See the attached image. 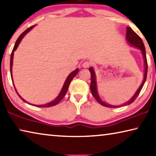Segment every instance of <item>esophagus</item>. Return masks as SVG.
I'll return each mask as SVG.
<instances>
[{"mask_svg":"<svg viewBox=\"0 0 156 156\" xmlns=\"http://www.w3.org/2000/svg\"><path fill=\"white\" fill-rule=\"evenodd\" d=\"M89 65H90V62H88V61L84 62L83 63V65H82V66H83V68H88L89 67Z\"/></svg>","mask_w":156,"mask_h":156,"instance_id":"obj_1","label":"esophagus"}]
</instances>
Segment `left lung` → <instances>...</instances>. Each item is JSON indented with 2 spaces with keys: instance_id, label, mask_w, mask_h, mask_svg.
Here are the masks:
<instances>
[{
  "instance_id": "obj_1",
  "label": "left lung",
  "mask_w": 156,
  "mask_h": 156,
  "mask_svg": "<svg viewBox=\"0 0 156 156\" xmlns=\"http://www.w3.org/2000/svg\"><path fill=\"white\" fill-rule=\"evenodd\" d=\"M126 41L127 42V43L129 45L136 48L138 49L140 51H141L142 58L144 60V78L143 80H142L140 86L139 87L138 90L136 91V93L133 94V96H132L128 101H126L125 103L120 105H110L109 103H107L106 102H105L104 100L101 99V98L99 96L98 91V87H97V81H96V72H95L94 69L91 67L89 68V71L91 72V85H90V89L91 91V94L93 95V96L96 98L98 102H99L100 105H102V106L107 107H111V108H117L123 106H126L131 104L134 100L136 99V98L138 96V95L140 92L141 89L143 87L144 84L145 83L147 79V69H148V66H147V56H146V50H145L144 44L142 42V40L140 38L138 34H137L135 31H134L131 28L127 27H126Z\"/></svg>"
}]
</instances>
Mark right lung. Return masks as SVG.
<instances>
[{
    "mask_svg": "<svg viewBox=\"0 0 156 156\" xmlns=\"http://www.w3.org/2000/svg\"><path fill=\"white\" fill-rule=\"evenodd\" d=\"M35 26H36V25H33L32 27H31L30 28H28L27 30H25L24 32H23L19 37H18V38L17 39V41H16V43H15V45L14 47V49H13V50H12V54H11V58H10V73H11V77H12V80L13 84H14V80H13V76H12V65H13V59H14V51H16V50L18 45H19V44L20 43L21 41L23 40V38H24L26 34H27L29 32V31H30L31 30H32V29L34 27H35ZM78 72H79V69H78V68H77L74 71H73L72 73H70L69 74V76H67V78H66V80H65V83H64V84H63V86H62V87L61 89V90H60L59 94L58 95V96L56 98H54V100H53L52 101L48 102V103L44 104V105H34V104L30 103V102H28L27 101H26V100L25 99H23V98L20 96L19 94L18 93L16 89V87L14 85V89H15L16 91L17 94L18 95V96L20 98L21 100H23V101H24L25 102H26V103H27V104L30 105H33V106H35V107H49L55 106V105H56L57 104H58L60 100H61L63 98V97L65 96V94H66V93H67V91L68 90L69 86V84L71 83V81H72V79L74 78L76 75L78 74Z\"/></svg>",
    "mask_w": 156,
    "mask_h": 156,
    "instance_id": "obj_1",
    "label": "right lung"
}]
</instances>
